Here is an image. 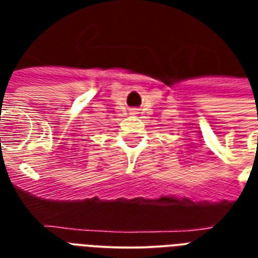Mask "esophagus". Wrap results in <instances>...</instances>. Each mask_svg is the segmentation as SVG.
I'll return each instance as SVG.
<instances>
[{"mask_svg": "<svg viewBox=\"0 0 258 258\" xmlns=\"http://www.w3.org/2000/svg\"><path fill=\"white\" fill-rule=\"evenodd\" d=\"M133 113H137V109H133Z\"/></svg>", "mask_w": 258, "mask_h": 258, "instance_id": "obj_1", "label": "esophagus"}]
</instances>
